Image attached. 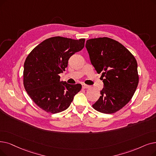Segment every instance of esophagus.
Masks as SVG:
<instances>
[{
  "instance_id": "esophagus-1",
  "label": "esophagus",
  "mask_w": 156,
  "mask_h": 156,
  "mask_svg": "<svg viewBox=\"0 0 156 156\" xmlns=\"http://www.w3.org/2000/svg\"><path fill=\"white\" fill-rule=\"evenodd\" d=\"M82 88H83V89H89L90 86L85 85V84H82Z\"/></svg>"
}]
</instances>
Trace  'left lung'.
Here are the masks:
<instances>
[{
    "label": "left lung",
    "instance_id": "8db88e82",
    "mask_svg": "<svg viewBox=\"0 0 156 156\" xmlns=\"http://www.w3.org/2000/svg\"><path fill=\"white\" fill-rule=\"evenodd\" d=\"M85 47L94 69L102 73L104 87L92 106L103 113L116 112L129 102L136 90V60L125 46L108 37L87 40Z\"/></svg>",
    "mask_w": 156,
    "mask_h": 156
}]
</instances>
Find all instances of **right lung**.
<instances>
[{
	"instance_id": "1",
	"label": "right lung",
	"mask_w": 156,
	"mask_h": 156,
	"mask_svg": "<svg viewBox=\"0 0 156 156\" xmlns=\"http://www.w3.org/2000/svg\"><path fill=\"white\" fill-rule=\"evenodd\" d=\"M85 41L50 37L38 44L27 57L24 87L34 102L43 110L57 113L66 110L82 89L81 84L60 82L59 74L65 71L73 54L83 48Z\"/></svg>"
}]
</instances>
